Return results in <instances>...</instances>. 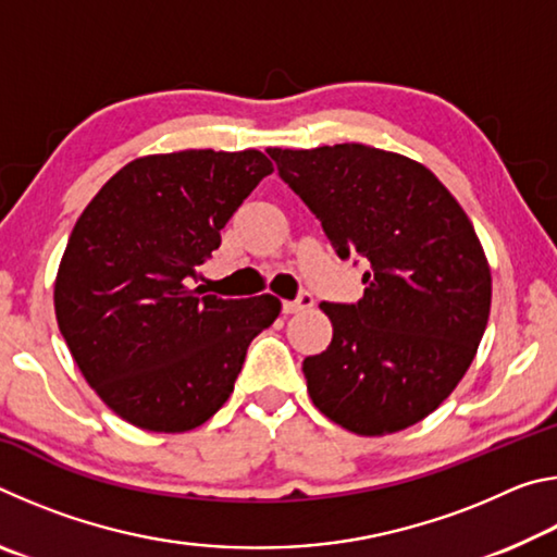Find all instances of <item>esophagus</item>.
Listing matches in <instances>:
<instances>
[{"label": "esophagus", "instance_id": "1", "mask_svg": "<svg viewBox=\"0 0 557 557\" xmlns=\"http://www.w3.org/2000/svg\"><path fill=\"white\" fill-rule=\"evenodd\" d=\"M312 305H314V297L309 295V292H301L297 299L282 301V312H285V314H297V312H305V309H309Z\"/></svg>", "mask_w": 557, "mask_h": 557}]
</instances>
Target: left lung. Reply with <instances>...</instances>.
<instances>
[{"label": "left lung", "mask_w": 557, "mask_h": 557, "mask_svg": "<svg viewBox=\"0 0 557 557\" xmlns=\"http://www.w3.org/2000/svg\"><path fill=\"white\" fill-rule=\"evenodd\" d=\"M268 154L336 256L366 260L361 299L319 305L334 336L301 363L309 398L356 435L414 425L457 388L488 322L492 270L474 225L403 154L356 143Z\"/></svg>", "instance_id": "1"}]
</instances>
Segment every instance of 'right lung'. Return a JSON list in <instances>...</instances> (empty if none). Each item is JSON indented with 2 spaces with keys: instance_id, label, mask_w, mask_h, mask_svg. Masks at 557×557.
Listing matches in <instances>:
<instances>
[{
  "instance_id": "obj_1",
  "label": "right lung",
  "mask_w": 557,
  "mask_h": 557,
  "mask_svg": "<svg viewBox=\"0 0 557 557\" xmlns=\"http://www.w3.org/2000/svg\"><path fill=\"white\" fill-rule=\"evenodd\" d=\"M268 174L258 149L143 157L73 225L55 319L90 388L135 428L203 425L233 393L252 338L277 319L272 295L221 299L188 287Z\"/></svg>"
}]
</instances>
